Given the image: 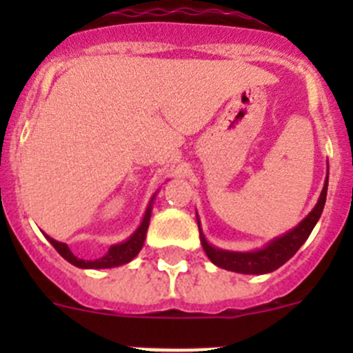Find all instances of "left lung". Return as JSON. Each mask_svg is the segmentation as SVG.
Here are the masks:
<instances>
[{"label": "left lung", "instance_id": "left-lung-1", "mask_svg": "<svg viewBox=\"0 0 353 353\" xmlns=\"http://www.w3.org/2000/svg\"><path fill=\"white\" fill-rule=\"evenodd\" d=\"M326 191H328V179H326V184L323 188L321 196H319V201L314 206V210L295 229H292L285 236L279 237V239H275L272 244L266 245L265 249H259V251L229 252L222 251V249H215L213 245L206 243L203 234L199 232L206 256H208L213 265L220 266V268L237 273H245V275H261V273H270L273 270L280 268L283 263L288 261L299 251V248L307 241V237L311 236L312 229H314L316 222L319 220L323 208H325Z\"/></svg>", "mask_w": 353, "mask_h": 353}]
</instances>
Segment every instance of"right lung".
Segmentation results:
<instances>
[{"mask_svg":"<svg viewBox=\"0 0 353 353\" xmlns=\"http://www.w3.org/2000/svg\"><path fill=\"white\" fill-rule=\"evenodd\" d=\"M150 215H152V208L148 206V210H147V213H145V219H143V222H141L140 229H138L137 232H134L133 236H131L130 239L126 241V243L110 245L109 251L105 252L104 256H101V258H97V259L77 258V256H74L73 252L70 251V248H68L66 244L58 243V241L51 239L49 236H46V237H48L49 243L54 245L56 251H58L59 254H61L63 258L66 259V261H70L71 265L78 266V268H94V270H97V268H112V266H119V265H124V263H130L131 259H133L134 256L140 252V249L143 248L148 223H150Z\"/></svg>","mask_w":353,"mask_h":353,"instance_id":"1","label":"right lung"}]
</instances>
